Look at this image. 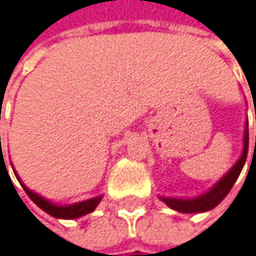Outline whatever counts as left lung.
I'll return each instance as SVG.
<instances>
[{"label": "left lung", "instance_id": "obj_1", "mask_svg": "<svg viewBox=\"0 0 256 256\" xmlns=\"http://www.w3.org/2000/svg\"><path fill=\"white\" fill-rule=\"evenodd\" d=\"M256 118V116H255ZM248 148H249V122L246 121L244 126V144H243V153L240 159L235 162V166L205 194L192 197V198H176V197H159L164 204L170 206L174 211L185 212V214H192V212H206L212 208H216L222 200L228 196L230 188L234 186L235 180L238 179L244 162L248 158Z\"/></svg>", "mask_w": 256, "mask_h": 256}]
</instances>
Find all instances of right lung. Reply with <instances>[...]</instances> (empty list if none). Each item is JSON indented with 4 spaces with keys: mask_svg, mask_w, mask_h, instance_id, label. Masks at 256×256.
I'll use <instances>...</instances> for the list:
<instances>
[{
    "mask_svg": "<svg viewBox=\"0 0 256 256\" xmlns=\"http://www.w3.org/2000/svg\"><path fill=\"white\" fill-rule=\"evenodd\" d=\"M14 176L18 178V174L14 173ZM18 180H20V178H18ZM24 191L27 192V196L33 200V202L40 208L44 210L46 214L56 217V218H78L82 216H86L89 212H92L97 205L102 202V196L98 197H94V198H88V200H83V202H78V204H72V205H65V206H60V205H54L51 202H48V200H45L44 197H40L39 194L33 192L32 190H28L22 182H21Z\"/></svg>",
    "mask_w": 256,
    "mask_h": 256,
    "instance_id": "obj_1",
    "label": "right lung"
}]
</instances>
